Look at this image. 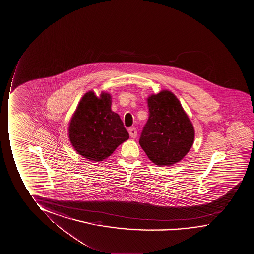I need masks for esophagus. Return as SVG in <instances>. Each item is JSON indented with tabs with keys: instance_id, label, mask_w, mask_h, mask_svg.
I'll use <instances>...</instances> for the list:
<instances>
[{
	"instance_id": "esophagus-1",
	"label": "esophagus",
	"mask_w": 254,
	"mask_h": 254,
	"mask_svg": "<svg viewBox=\"0 0 254 254\" xmlns=\"http://www.w3.org/2000/svg\"><path fill=\"white\" fill-rule=\"evenodd\" d=\"M129 136L131 138H136V136H137V131H136V128L135 127H131V128H129Z\"/></svg>"
}]
</instances>
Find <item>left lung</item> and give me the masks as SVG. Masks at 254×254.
Listing matches in <instances>:
<instances>
[{
	"label": "left lung",
	"mask_w": 254,
	"mask_h": 254,
	"mask_svg": "<svg viewBox=\"0 0 254 254\" xmlns=\"http://www.w3.org/2000/svg\"><path fill=\"white\" fill-rule=\"evenodd\" d=\"M147 102L149 118L139 144L156 165H174L181 161L193 145V125L172 92L164 90L151 95Z\"/></svg>",
	"instance_id": "1"
}]
</instances>
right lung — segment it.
<instances>
[{
    "label": "right lung",
    "instance_id": "obj_1",
    "mask_svg": "<svg viewBox=\"0 0 254 254\" xmlns=\"http://www.w3.org/2000/svg\"><path fill=\"white\" fill-rule=\"evenodd\" d=\"M110 107V94L102 93L99 98L87 92L69 125V138L76 152L95 162L108 158L129 138L121 118Z\"/></svg>",
    "mask_w": 254,
    "mask_h": 254
}]
</instances>
